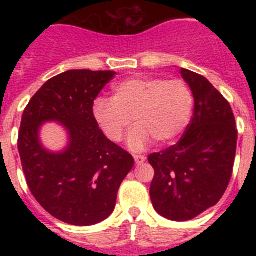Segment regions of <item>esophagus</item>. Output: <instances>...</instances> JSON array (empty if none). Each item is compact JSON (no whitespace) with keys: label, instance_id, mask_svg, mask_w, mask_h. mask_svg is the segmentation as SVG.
Returning a JSON list of instances; mask_svg holds the SVG:
<instances>
[{"label":"esophagus","instance_id":"34e87169","mask_svg":"<svg viewBox=\"0 0 256 256\" xmlns=\"http://www.w3.org/2000/svg\"><path fill=\"white\" fill-rule=\"evenodd\" d=\"M133 158H134L136 164H142L146 160V156L144 155H133Z\"/></svg>","mask_w":256,"mask_h":256}]
</instances>
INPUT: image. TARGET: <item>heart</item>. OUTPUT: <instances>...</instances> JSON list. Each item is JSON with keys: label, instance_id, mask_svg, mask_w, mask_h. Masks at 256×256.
Wrapping results in <instances>:
<instances>
[{"label": "heart", "instance_id": "obj_1", "mask_svg": "<svg viewBox=\"0 0 256 256\" xmlns=\"http://www.w3.org/2000/svg\"><path fill=\"white\" fill-rule=\"evenodd\" d=\"M194 96L183 80L162 78H132L114 88L112 100L94 102V114L105 134L119 142L134 120L130 148L144 150L155 140L168 144L184 130L190 122Z\"/></svg>", "mask_w": 256, "mask_h": 256}]
</instances>
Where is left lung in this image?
Here are the masks:
<instances>
[{
  "instance_id": "1",
  "label": "left lung",
  "mask_w": 256,
  "mask_h": 256,
  "mask_svg": "<svg viewBox=\"0 0 256 256\" xmlns=\"http://www.w3.org/2000/svg\"><path fill=\"white\" fill-rule=\"evenodd\" d=\"M195 98L194 115L180 141L148 155L155 174L154 209L164 218L190 220L224 195L234 172L237 128L230 102L205 76L180 69Z\"/></svg>"
}]
</instances>
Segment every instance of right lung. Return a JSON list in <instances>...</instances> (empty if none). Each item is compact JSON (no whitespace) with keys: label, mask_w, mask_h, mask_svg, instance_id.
Returning a JSON list of instances; mask_svg holds the SVG:
<instances>
[{"label":"right lung","mask_w":256,"mask_h":256,"mask_svg":"<svg viewBox=\"0 0 256 256\" xmlns=\"http://www.w3.org/2000/svg\"><path fill=\"white\" fill-rule=\"evenodd\" d=\"M115 72L69 70L48 79L22 112L18 148L32 195L68 224L92 226L112 212L119 187L134 165L128 151L105 137L94 102ZM64 124L70 144L52 154L38 140L40 124Z\"/></svg>","instance_id":"add662e5"}]
</instances>
